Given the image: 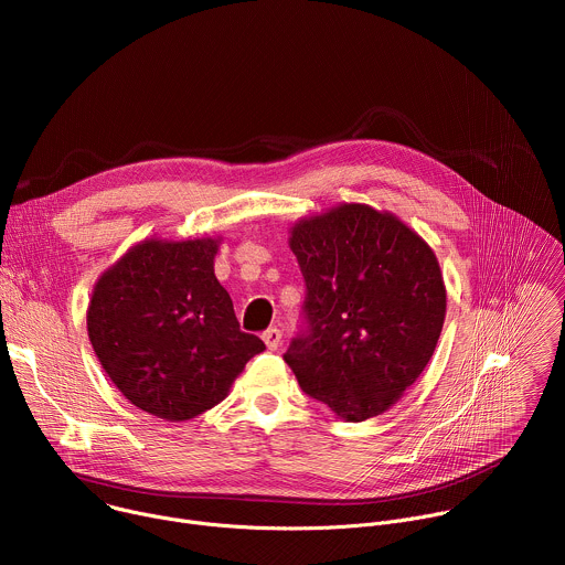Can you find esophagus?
<instances>
[{
	"instance_id": "esophagus-1",
	"label": "esophagus",
	"mask_w": 565,
	"mask_h": 565,
	"mask_svg": "<svg viewBox=\"0 0 565 565\" xmlns=\"http://www.w3.org/2000/svg\"><path fill=\"white\" fill-rule=\"evenodd\" d=\"M262 338H264V342L270 351H277L281 347V331L279 329H268V331H264Z\"/></svg>"
}]
</instances>
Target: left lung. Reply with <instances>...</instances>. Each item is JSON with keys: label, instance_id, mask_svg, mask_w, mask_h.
<instances>
[{"label": "left lung", "instance_id": "left-lung-1", "mask_svg": "<svg viewBox=\"0 0 565 565\" xmlns=\"http://www.w3.org/2000/svg\"><path fill=\"white\" fill-rule=\"evenodd\" d=\"M290 250L306 281V333L284 360L344 420L391 409L429 364L447 290L427 241L391 212L342 203L299 218Z\"/></svg>", "mask_w": 565, "mask_h": 565}]
</instances>
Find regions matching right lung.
Wrapping results in <instances>:
<instances>
[{
	"mask_svg": "<svg viewBox=\"0 0 565 565\" xmlns=\"http://www.w3.org/2000/svg\"><path fill=\"white\" fill-rule=\"evenodd\" d=\"M221 236L145 238L94 286L87 331L109 380L170 423L201 416L266 344L238 329L214 275Z\"/></svg>",
	"mask_w": 565,
	"mask_h": 565,
	"instance_id": "right-lung-1",
	"label": "right lung"
}]
</instances>
